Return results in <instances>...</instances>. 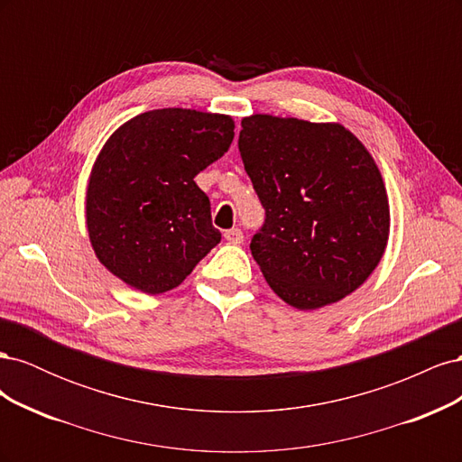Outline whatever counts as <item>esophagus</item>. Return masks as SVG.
<instances>
[{
    "label": "esophagus",
    "instance_id": "esophagus-1",
    "mask_svg": "<svg viewBox=\"0 0 462 462\" xmlns=\"http://www.w3.org/2000/svg\"><path fill=\"white\" fill-rule=\"evenodd\" d=\"M226 241L229 243V245H241L243 243V239H245V235H243V231L241 229H229V231H226Z\"/></svg>",
    "mask_w": 462,
    "mask_h": 462
}]
</instances>
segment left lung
<instances>
[{"label":"left lung","instance_id":"8db88e82","mask_svg":"<svg viewBox=\"0 0 462 462\" xmlns=\"http://www.w3.org/2000/svg\"><path fill=\"white\" fill-rule=\"evenodd\" d=\"M239 152L265 209L250 250L279 299L316 310L351 295L380 263L389 202L366 146L339 123L256 114Z\"/></svg>","mask_w":462,"mask_h":462}]
</instances>
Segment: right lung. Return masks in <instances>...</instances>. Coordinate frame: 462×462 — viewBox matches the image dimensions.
<instances>
[{"instance_id": "obj_1", "label": "right lung", "mask_w": 462, "mask_h": 462, "mask_svg": "<svg viewBox=\"0 0 462 462\" xmlns=\"http://www.w3.org/2000/svg\"><path fill=\"white\" fill-rule=\"evenodd\" d=\"M233 129L229 116L165 107L107 138L88 179L87 227L97 260L123 283L171 291L221 241L194 177L229 150Z\"/></svg>"}]
</instances>
